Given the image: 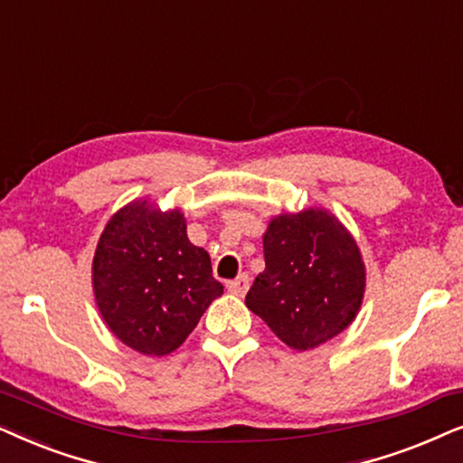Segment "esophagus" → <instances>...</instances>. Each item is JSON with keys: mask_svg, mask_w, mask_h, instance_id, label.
I'll return each mask as SVG.
<instances>
[{"mask_svg": "<svg viewBox=\"0 0 463 463\" xmlns=\"http://www.w3.org/2000/svg\"><path fill=\"white\" fill-rule=\"evenodd\" d=\"M228 292L231 294H235V296H245V292H248L250 289V277L248 275H239L237 279H232V281H228Z\"/></svg>", "mask_w": 463, "mask_h": 463, "instance_id": "esophagus-1", "label": "esophagus"}]
</instances>
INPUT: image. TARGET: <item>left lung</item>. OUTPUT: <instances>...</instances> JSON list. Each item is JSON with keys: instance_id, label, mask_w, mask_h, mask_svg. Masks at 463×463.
<instances>
[{"instance_id": "left-lung-1", "label": "left lung", "mask_w": 463, "mask_h": 463, "mask_svg": "<svg viewBox=\"0 0 463 463\" xmlns=\"http://www.w3.org/2000/svg\"><path fill=\"white\" fill-rule=\"evenodd\" d=\"M267 267L245 296L251 313L296 351L316 349L354 322L366 267L347 226L328 209L279 213L262 235Z\"/></svg>"}]
</instances>
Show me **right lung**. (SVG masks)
<instances>
[{
	"label": "right lung",
	"mask_w": 463,
	"mask_h": 463,
	"mask_svg": "<svg viewBox=\"0 0 463 463\" xmlns=\"http://www.w3.org/2000/svg\"><path fill=\"white\" fill-rule=\"evenodd\" d=\"M92 292L112 335L144 355L186 341L224 288L212 258L190 243L182 209L135 199L108 220L92 258Z\"/></svg>",
	"instance_id": "obj_1"
}]
</instances>
